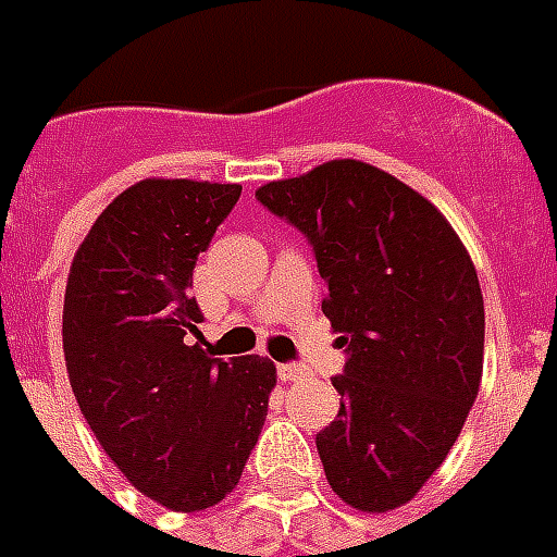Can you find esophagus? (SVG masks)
<instances>
[{"label": "esophagus", "mask_w": 557, "mask_h": 557, "mask_svg": "<svg viewBox=\"0 0 557 557\" xmlns=\"http://www.w3.org/2000/svg\"><path fill=\"white\" fill-rule=\"evenodd\" d=\"M277 376L283 382H297V380H304V376H309V371L304 368V364L283 362V364H277Z\"/></svg>", "instance_id": "obj_1"}]
</instances>
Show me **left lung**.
Returning a JSON list of instances; mask_svg holds the SVG:
<instances>
[{"mask_svg": "<svg viewBox=\"0 0 557 557\" xmlns=\"http://www.w3.org/2000/svg\"><path fill=\"white\" fill-rule=\"evenodd\" d=\"M304 233L338 330L335 420L315 435L326 482L359 511L406 505L441 467L473 409L485 304L473 262L423 195L376 165L330 160L257 189Z\"/></svg>", "mask_w": 557, "mask_h": 557, "instance_id": "obj_1", "label": "left lung"}]
</instances>
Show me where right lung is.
Returning a JSON list of instances; mask_svg holds the SVG:
<instances>
[{
  "mask_svg": "<svg viewBox=\"0 0 557 557\" xmlns=\"http://www.w3.org/2000/svg\"><path fill=\"white\" fill-rule=\"evenodd\" d=\"M239 184L139 181L81 242L63 297V356L84 420L139 494L203 511L239 485L277 382L271 359H210L189 295L198 253Z\"/></svg>",
  "mask_w": 557,
  "mask_h": 557,
  "instance_id": "obj_1",
  "label": "right lung"
}]
</instances>
